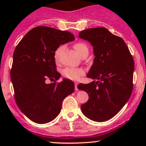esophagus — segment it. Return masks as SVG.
<instances>
[{
  "label": "esophagus",
  "mask_w": 146,
  "mask_h": 146,
  "mask_svg": "<svg viewBox=\"0 0 146 146\" xmlns=\"http://www.w3.org/2000/svg\"><path fill=\"white\" fill-rule=\"evenodd\" d=\"M75 90H78V84H75Z\"/></svg>",
  "instance_id": "obj_1"
}]
</instances>
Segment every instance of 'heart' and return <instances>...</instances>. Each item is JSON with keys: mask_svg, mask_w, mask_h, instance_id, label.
Returning <instances> with one entry per match:
<instances>
[{"mask_svg": "<svg viewBox=\"0 0 146 146\" xmlns=\"http://www.w3.org/2000/svg\"><path fill=\"white\" fill-rule=\"evenodd\" d=\"M63 46H60L57 48V49L54 52V59L56 62L59 61L60 54L61 53V51L62 50ZM73 48H75V51L79 55L82 56V55L84 53L85 51H88V46L85 43L79 42H76L73 45ZM85 71L83 68H73V67H66L64 68L62 71V74L64 78L68 79V80H73V81H77L80 77L84 75Z\"/></svg>", "mask_w": 146, "mask_h": 146, "instance_id": "b5f03b06", "label": "heart"}]
</instances>
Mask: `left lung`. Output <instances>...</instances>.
<instances>
[{
	"instance_id": "obj_1",
	"label": "left lung",
	"mask_w": 146,
	"mask_h": 146,
	"mask_svg": "<svg viewBox=\"0 0 146 146\" xmlns=\"http://www.w3.org/2000/svg\"><path fill=\"white\" fill-rule=\"evenodd\" d=\"M79 37L93 45L95 57L87 77L97 80L78 86L89 97L81 106L82 112L93 121H107L121 110L131 95L134 60L123 40L104 27L85 29Z\"/></svg>"
}]
</instances>
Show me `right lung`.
<instances>
[{
	"label": "right lung",
	"mask_w": 146,
	"mask_h": 146,
	"mask_svg": "<svg viewBox=\"0 0 146 146\" xmlns=\"http://www.w3.org/2000/svg\"><path fill=\"white\" fill-rule=\"evenodd\" d=\"M67 31L39 26L23 37L14 52L11 80L18 108L37 123L51 121L59 115L63 100L73 93L74 84L64 79L59 83L54 52L61 44L74 40ZM54 82L46 84V79Z\"/></svg>",
	"instance_id": "obj_1"
}]
</instances>
